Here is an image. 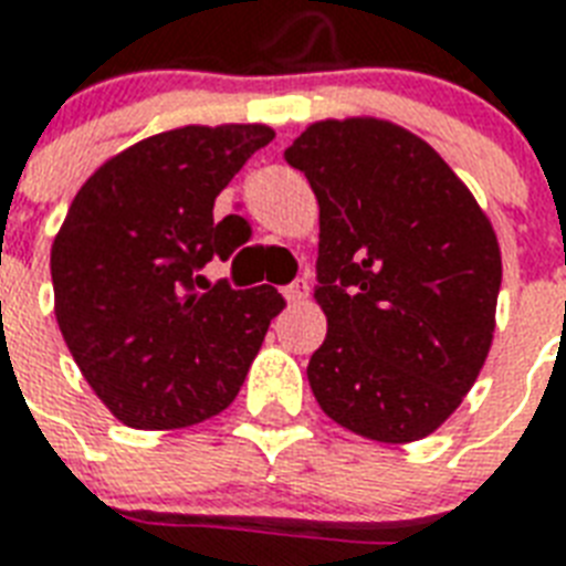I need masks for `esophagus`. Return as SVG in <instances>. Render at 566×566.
I'll list each match as a JSON object with an SVG mask.
<instances>
[{
  "label": "esophagus",
  "mask_w": 566,
  "mask_h": 566,
  "mask_svg": "<svg viewBox=\"0 0 566 566\" xmlns=\"http://www.w3.org/2000/svg\"><path fill=\"white\" fill-rule=\"evenodd\" d=\"M284 296H287V302H293V305H302V302L308 300V282H305V279H296V282L284 287Z\"/></svg>",
  "instance_id": "esophagus-1"
}]
</instances>
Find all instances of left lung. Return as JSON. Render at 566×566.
<instances>
[{
    "mask_svg": "<svg viewBox=\"0 0 566 566\" xmlns=\"http://www.w3.org/2000/svg\"><path fill=\"white\" fill-rule=\"evenodd\" d=\"M284 158L319 205L314 300L328 332L308 361L319 408L361 438H426L491 353L502 255L488 213L390 119H319Z\"/></svg>",
    "mask_w": 566,
    "mask_h": 566,
    "instance_id": "left-lung-1",
    "label": "left lung"
}]
</instances>
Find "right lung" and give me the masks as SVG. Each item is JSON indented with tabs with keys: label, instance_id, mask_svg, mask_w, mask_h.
Wrapping results in <instances>:
<instances>
[{
	"label": "right lung",
	"instance_id": "add662e5",
	"mask_svg": "<svg viewBox=\"0 0 566 566\" xmlns=\"http://www.w3.org/2000/svg\"><path fill=\"white\" fill-rule=\"evenodd\" d=\"M273 137L264 123L170 128L108 158L75 193L49 258L55 319L123 426L185 429L226 411L284 308L275 287L196 275L240 247L234 213L213 222V202Z\"/></svg>",
	"mask_w": 566,
	"mask_h": 566
}]
</instances>
